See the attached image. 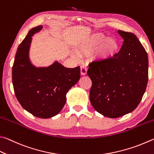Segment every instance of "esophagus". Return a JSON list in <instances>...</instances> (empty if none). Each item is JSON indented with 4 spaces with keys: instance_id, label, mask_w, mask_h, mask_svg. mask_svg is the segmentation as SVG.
<instances>
[{
    "instance_id": "obj_1",
    "label": "esophagus",
    "mask_w": 154,
    "mask_h": 154,
    "mask_svg": "<svg viewBox=\"0 0 154 154\" xmlns=\"http://www.w3.org/2000/svg\"><path fill=\"white\" fill-rule=\"evenodd\" d=\"M81 69V75H85L87 73V71H88V68L85 65H82L80 66Z\"/></svg>"
}]
</instances>
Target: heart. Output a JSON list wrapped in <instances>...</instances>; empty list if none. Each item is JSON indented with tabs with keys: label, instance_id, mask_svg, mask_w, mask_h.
Masks as SVG:
<instances>
[{
	"label": "heart",
	"instance_id": "b5f03b06",
	"mask_svg": "<svg viewBox=\"0 0 154 154\" xmlns=\"http://www.w3.org/2000/svg\"><path fill=\"white\" fill-rule=\"evenodd\" d=\"M97 55L102 60H109L112 58L118 51L119 46L117 42L113 38H106L102 34L92 35L88 41L82 44L77 50L79 55L91 54L97 47Z\"/></svg>",
	"mask_w": 154,
	"mask_h": 154
}]
</instances>
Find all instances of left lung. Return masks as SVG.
Here are the masks:
<instances>
[{"label": "left lung", "mask_w": 154, "mask_h": 154, "mask_svg": "<svg viewBox=\"0 0 154 154\" xmlns=\"http://www.w3.org/2000/svg\"><path fill=\"white\" fill-rule=\"evenodd\" d=\"M123 38L120 51L109 60H94L88 75L92 85L89 100L105 116L118 118L137 107L147 88L148 56L133 33L118 30Z\"/></svg>", "instance_id": "8db88e82"}]
</instances>
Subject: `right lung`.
Instances as JSON below:
<instances>
[{"instance_id":"obj_1","label":"right lung","mask_w":154,"mask_h":154,"mask_svg":"<svg viewBox=\"0 0 154 154\" xmlns=\"http://www.w3.org/2000/svg\"><path fill=\"white\" fill-rule=\"evenodd\" d=\"M42 26L31 29L17 50L12 81L17 99L32 115L48 119L60 112L66 94L80 79V67L66 68L57 62L47 68H35L29 59L32 36Z\"/></svg>"}]
</instances>
